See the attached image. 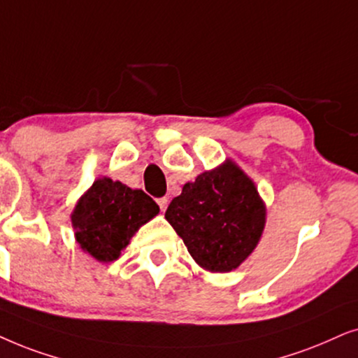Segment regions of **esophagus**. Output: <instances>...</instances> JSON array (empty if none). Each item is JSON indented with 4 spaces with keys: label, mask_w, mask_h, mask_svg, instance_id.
Instances as JSON below:
<instances>
[{
    "label": "esophagus",
    "mask_w": 358,
    "mask_h": 358,
    "mask_svg": "<svg viewBox=\"0 0 358 358\" xmlns=\"http://www.w3.org/2000/svg\"><path fill=\"white\" fill-rule=\"evenodd\" d=\"M157 203H159L162 211H165L166 206H169V199H166V198H159V199H157Z\"/></svg>",
    "instance_id": "esophagus-1"
}]
</instances>
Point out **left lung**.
I'll return each mask as SVG.
<instances>
[{
	"label": "left lung",
	"mask_w": 358,
	"mask_h": 358,
	"mask_svg": "<svg viewBox=\"0 0 358 358\" xmlns=\"http://www.w3.org/2000/svg\"><path fill=\"white\" fill-rule=\"evenodd\" d=\"M165 219L182 237L193 260L211 273L239 268L259 245L266 206L254 180L226 159L171 199Z\"/></svg>",
	"instance_id": "1"
}]
</instances>
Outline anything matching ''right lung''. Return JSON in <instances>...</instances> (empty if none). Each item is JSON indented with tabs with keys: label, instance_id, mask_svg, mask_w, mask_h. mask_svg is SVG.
<instances>
[{
	"label": "right lung",
	"instance_id": "right-lung-1",
	"mask_svg": "<svg viewBox=\"0 0 358 358\" xmlns=\"http://www.w3.org/2000/svg\"><path fill=\"white\" fill-rule=\"evenodd\" d=\"M159 211V204L142 189L101 176L80 196L70 217L80 249L108 264L119 259L132 236Z\"/></svg>",
	"mask_w": 358,
	"mask_h": 358
}]
</instances>
